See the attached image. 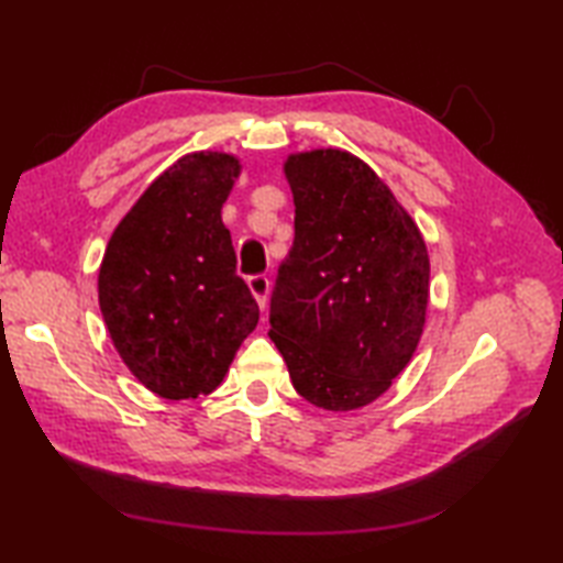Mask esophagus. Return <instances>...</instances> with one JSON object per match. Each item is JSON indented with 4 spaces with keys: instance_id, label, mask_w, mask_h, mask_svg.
<instances>
[{
    "instance_id": "obj_1",
    "label": "esophagus",
    "mask_w": 563,
    "mask_h": 563,
    "mask_svg": "<svg viewBox=\"0 0 563 563\" xmlns=\"http://www.w3.org/2000/svg\"><path fill=\"white\" fill-rule=\"evenodd\" d=\"M246 283H249L251 295L256 297L261 312H266V307H268V290H271L268 275H251V278H249Z\"/></svg>"
}]
</instances>
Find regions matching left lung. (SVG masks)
Returning a JSON list of instances; mask_svg holds the SVG:
<instances>
[{
    "mask_svg": "<svg viewBox=\"0 0 563 563\" xmlns=\"http://www.w3.org/2000/svg\"><path fill=\"white\" fill-rule=\"evenodd\" d=\"M295 242L271 297L268 336L292 387L327 411L373 404L426 327L423 234L389 186L345 150L290 154Z\"/></svg>",
    "mask_w": 563,
    "mask_h": 563,
    "instance_id": "8db88e82",
    "label": "left lung"
}]
</instances>
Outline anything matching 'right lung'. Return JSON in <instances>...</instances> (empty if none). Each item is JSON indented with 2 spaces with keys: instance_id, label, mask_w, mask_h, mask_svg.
<instances>
[{
  "instance_id": "obj_1",
  "label": "right lung",
  "mask_w": 563,
  "mask_h": 563,
  "mask_svg": "<svg viewBox=\"0 0 563 563\" xmlns=\"http://www.w3.org/2000/svg\"><path fill=\"white\" fill-rule=\"evenodd\" d=\"M239 172L234 154H186L154 178L106 246V329L130 373L164 399L218 389L258 324V305L236 275L222 222Z\"/></svg>"
}]
</instances>
